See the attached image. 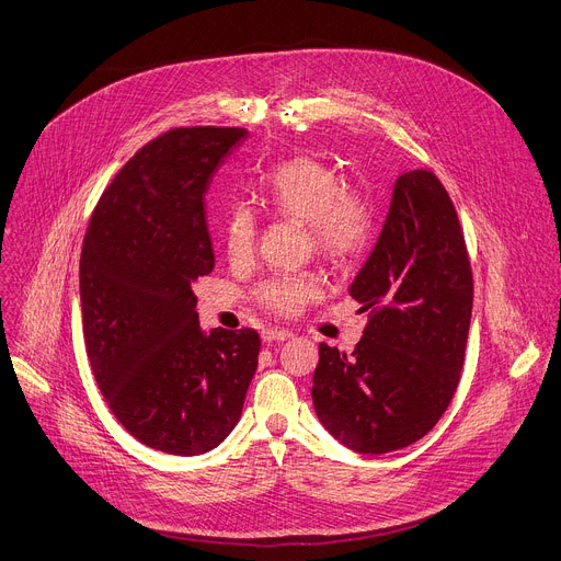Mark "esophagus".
Instances as JSON below:
<instances>
[{"label":"esophagus","instance_id":"esophagus-1","mask_svg":"<svg viewBox=\"0 0 561 561\" xmlns=\"http://www.w3.org/2000/svg\"><path fill=\"white\" fill-rule=\"evenodd\" d=\"M293 333L286 331V329H264L262 337L264 342H282V340H288Z\"/></svg>","mask_w":561,"mask_h":561}]
</instances>
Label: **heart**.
Segmentation results:
<instances>
[{
    "label": "heart",
    "mask_w": 561,
    "mask_h": 561,
    "mask_svg": "<svg viewBox=\"0 0 561 561\" xmlns=\"http://www.w3.org/2000/svg\"><path fill=\"white\" fill-rule=\"evenodd\" d=\"M262 208L288 221L307 224L309 243L335 264L358 260L376 232L371 198L346 185V179L316 157H293L275 165L260 187ZM257 219L252 210L232 206L219 230L221 248L232 266L252 260L257 243ZM322 293V277L313 271L282 273L254 288V299L275 316H297Z\"/></svg>",
    "instance_id": "heart-1"
}]
</instances>
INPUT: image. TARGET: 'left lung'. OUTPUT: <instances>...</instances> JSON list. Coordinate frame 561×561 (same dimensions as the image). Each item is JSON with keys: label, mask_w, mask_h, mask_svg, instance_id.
Returning <instances> with one entry per match:
<instances>
[{"label": "left lung", "mask_w": 561, "mask_h": 561, "mask_svg": "<svg viewBox=\"0 0 561 561\" xmlns=\"http://www.w3.org/2000/svg\"><path fill=\"white\" fill-rule=\"evenodd\" d=\"M348 293L369 322L353 353L320 344L318 419L360 454L402 449L449 407L472 318L466 237L432 170L398 176L380 239Z\"/></svg>", "instance_id": "left-lung-1"}]
</instances>
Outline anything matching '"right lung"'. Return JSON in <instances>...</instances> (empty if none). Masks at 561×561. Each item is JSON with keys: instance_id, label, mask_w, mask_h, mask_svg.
I'll list each match as a JSON object with an SVG mask.
<instances>
[{"instance_id": "add662e5", "label": "right lung", "mask_w": 561, "mask_h": 561, "mask_svg": "<svg viewBox=\"0 0 561 561\" xmlns=\"http://www.w3.org/2000/svg\"><path fill=\"white\" fill-rule=\"evenodd\" d=\"M243 127H176L142 145L98 198L80 254L82 333L112 414L179 456L217 447L257 371L254 329L198 327L194 282L213 273L206 190Z\"/></svg>"}]
</instances>
